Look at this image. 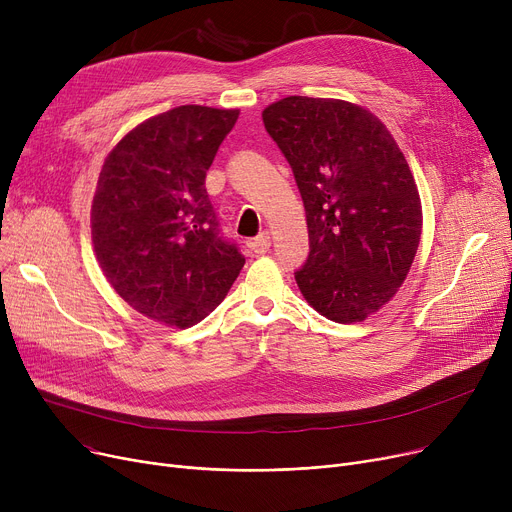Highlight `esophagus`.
Here are the masks:
<instances>
[{
  "instance_id": "obj_1",
  "label": "esophagus",
  "mask_w": 512,
  "mask_h": 512,
  "mask_svg": "<svg viewBox=\"0 0 512 512\" xmlns=\"http://www.w3.org/2000/svg\"><path fill=\"white\" fill-rule=\"evenodd\" d=\"M249 247H251V251L257 253V255H263V253L270 251V247H272V236H270V232H261L259 236H255V238L249 242Z\"/></svg>"
}]
</instances>
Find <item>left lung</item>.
I'll use <instances>...</instances> for the list:
<instances>
[{"instance_id": "obj_1", "label": "left lung", "mask_w": 512, "mask_h": 512, "mask_svg": "<svg viewBox=\"0 0 512 512\" xmlns=\"http://www.w3.org/2000/svg\"><path fill=\"white\" fill-rule=\"evenodd\" d=\"M263 124L303 197L309 255L294 278L307 303L338 324L363 321L405 282L421 236V201L405 155L371 112L292 95Z\"/></svg>"}]
</instances>
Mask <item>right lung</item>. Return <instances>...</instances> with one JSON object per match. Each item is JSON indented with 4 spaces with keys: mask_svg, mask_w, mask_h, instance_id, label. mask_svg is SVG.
Wrapping results in <instances>:
<instances>
[{
    "mask_svg": "<svg viewBox=\"0 0 512 512\" xmlns=\"http://www.w3.org/2000/svg\"><path fill=\"white\" fill-rule=\"evenodd\" d=\"M236 120L238 110L174 107L130 130L101 168L91 209L97 261L130 307L161 324L207 317L245 265L205 188Z\"/></svg>",
    "mask_w": 512,
    "mask_h": 512,
    "instance_id": "obj_1",
    "label": "right lung"
}]
</instances>
